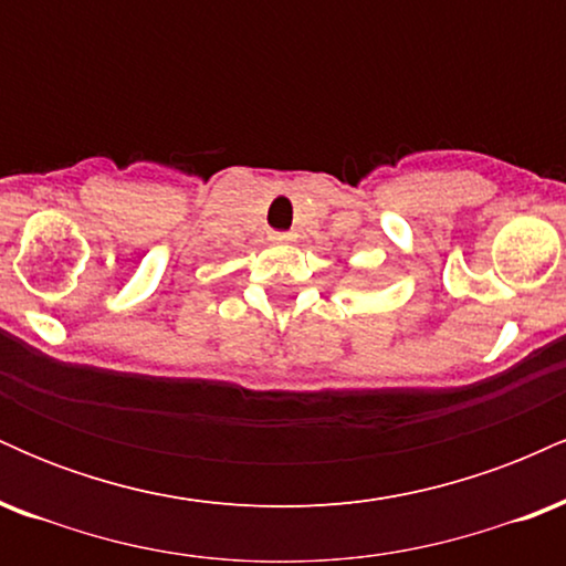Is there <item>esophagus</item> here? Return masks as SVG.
<instances>
[{"mask_svg": "<svg viewBox=\"0 0 566 566\" xmlns=\"http://www.w3.org/2000/svg\"><path fill=\"white\" fill-rule=\"evenodd\" d=\"M297 239V233H292V231H274L271 233V242H276V244H292Z\"/></svg>", "mask_w": 566, "mask_h": 566, "instance_id": "obj_1", "label": "esophagus"}]
</instances>
